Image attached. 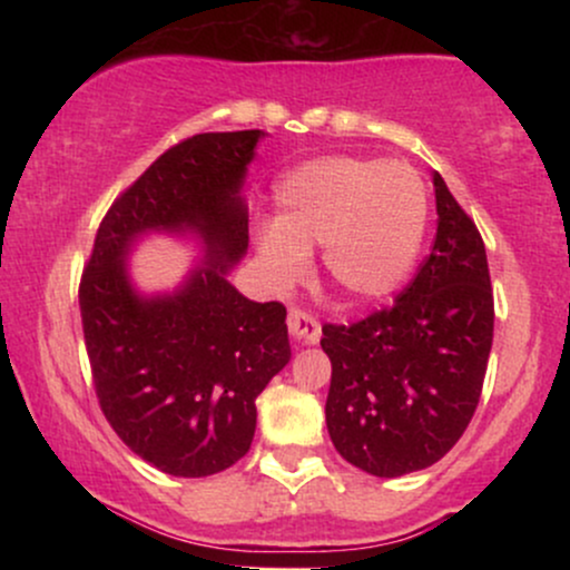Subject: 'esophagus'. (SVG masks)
Segmentation results:
<instances>
[{
	"instance_id": "34e87169",
	"label": "esophagus",
	"mask_w": 570,
	"mask_h": 570,
	"mask_svg": "<svg viewBox=\"0 0 570 570\" xmlns=\"http://www.w3.org/2000/svg\"><path fill=\"white\" fill-rule=\"evenodd\" d=\"M286 324H289V332L303 343H318L322 337V324L313 313L303 311V307H289V316H286Z\"/></svg>"
}]
</instances>
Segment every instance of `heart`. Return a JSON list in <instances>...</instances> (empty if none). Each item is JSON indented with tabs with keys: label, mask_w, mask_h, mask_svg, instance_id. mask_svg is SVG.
Returning <instances> with one entry per match:
<instances>
[{
	"label": "heart",
	"mask_w": 570,
	"mask_h": 570,
	"mask_svg": "<svg viewBox=\"0 0 570 570\" xmlns=\"http://www.w3.org/2000/svg\"><path fill=\"white\" fill-rule=\"evenodd\" d=\"M276 212V225L257 235L259 259L276 284L303 276L305 254L322 246L326 281L348 303H377L410 276L429 200L410 166L326 155L284 174Z\"/></svg>",
	"instance_id": "b5f03b06"
}]
</instances>
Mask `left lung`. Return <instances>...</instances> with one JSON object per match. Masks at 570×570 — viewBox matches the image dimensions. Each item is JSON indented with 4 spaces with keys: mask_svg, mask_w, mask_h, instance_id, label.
I'll return each mask as SVG.
<instances>
[{
    "mask_svg": "<svg viewBox=\"0 0 570 570\" xmlns=\"http://www.w3.org/2000/svg\"><path fill=\"white\" fill-rule=\"evenodd\" d=\"M436 238L391 305L324 324L332 362L326 429L345 461L375 476L421 472L461 440L493 345V286L474 219L434 174Z\"/></svg>",
    "mask_w": 570,
    "mask_h": 570,
    "instance_id": "obj_1",
    "label": "left lung"
}]
</instances>
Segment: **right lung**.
Here are the masks:
<instances>
[{"mask_svg":"<svg viewBox=\"0 0 570 570\" xmlns=\"http://www.w3.org/2000/svg\"><path fill=\"white\" fill-rule=\"evenodd\" d=\"M259 130L174 144L117 195L80 278V316L104 417L147 463L208 476L248 453L254 399L289 362L286 307L252 303L225 273L248 246L240 200ZM147 229L198 232L207 265L168 298L127 284L125 254Z\"/></svg>","mask_w":570,"mask_h":570,"instance_id":"1","label":"right lung"}]
</instances>
